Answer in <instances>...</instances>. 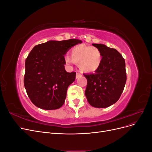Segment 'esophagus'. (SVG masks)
Instances as JSON below:
<instances>
[{"instance_id": "obj_1", "label": "esophagus", "mask_w": 152, "mask_h": 152, "mask_svg": "<svg viewBox=\"0 0 152 152\" xmlns=\"http://www.w3.org/2000/svg\"><path fill=\"white\" fill-rule=\"evenodd\" d=\"M81 76H82V75L80 74V73H79V72H77V74H76V79H78V78H79Z\"/></svg>"}]
</instances>
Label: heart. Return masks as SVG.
Segmentation results:
<instances>
[{
	"label": "heart",
	"mask_w": 152,
	"mask_h": 152,
	"mask_svg": "<svg viewBox=\"0 0 152 152\" xmlns=\"http://www.w3.org/2000/svg\"><path fill=\"white\" fill-rule=\"evenodd\" d=\"M71 57L66 56L65 61L68 65L79 63L82 72H93L99 68L102 62V53L96 47L79 45L71 50Z\"/></svg>",
	"instance_id": "1"
}]
</instances>
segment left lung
<instances>
[{"label":"left lung","instance_id":"obj_1","mask_svg":"<svg viewBox=\"0 0 152 152\" xmlns=\"http://www.w3.org/2000/svg\"><path fill=\"white\" fill-rule=\"evenodd\" d=\"M102 53V62L95 73L84 74L87 80L85 94L96 108H107L116 103L126 83L125 60L115 49L93 44Z\"/></svg>","mask_w":152,"mask_h":152}]
</instances>
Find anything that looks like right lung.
Returning <instances> with one entry per match:
<instances>
[{"mask_svg": "<svg viewBox=\"0 0 152 152\" xmlns=\"http://www.w3.org/2000/svg\"><path fill=\"white\" fill-rule=\"evenodd\" d=\"M79 39L50 40L35 45L25 60L24 86L31 102L44 110H56L65 103L68 87L76 72H66L65 55Z\"/></svg>", "mask_w": 152, "mask_h": 152, "instance_id": "1", "label": "right lung"}]
</instances>
